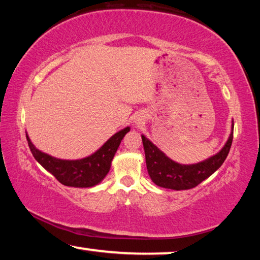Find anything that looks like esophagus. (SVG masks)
Wrapping results in <instances>:
<instances>
[{"instance_id": "34e87169", "label": "esophagus", "mask_w": 260, "mask_h": 260, "mask_svg": "<svg viewBox=\"0 0 260 260\" xmlns=\"http://www.w3.org/2000/svg\"><path fill=\"white\" fill-rule=\"evenodd\" d=\"M139 121H140V120H138V122H139Z\"/></svg>"}]
</instances>
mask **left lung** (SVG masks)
Masks as SVG:
<instances>
[{
    "label": "left lung",
    "mask_w": 260,
    "mask_h": 260,
    "mask_svg": "<svg viewBox=\"0 0 260 260\" xmlns=\"http://www.w3.org/2000/svg\"><path fill=\"white\" fill-rule=\"evenodd\" d=\"M233 133H234V124L227 143L217 155L192 165H181L171 160L156 146H153L146 136L142 135L148 173L152 181L162 188L174 189V190L195 188L210 175H212L225 161L232 147Z\"/></svg>",
    "instance_id": "obj_1"
}]
</instances>
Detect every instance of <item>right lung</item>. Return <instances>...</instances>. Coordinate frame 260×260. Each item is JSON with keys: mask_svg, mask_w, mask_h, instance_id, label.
<instances>
[{"mask_svg": "<svg viewBox=\"0 0 260 260\" xmlns=\"http://www.w3.org/2000/svg\"><path fill=\"white\" fill-rule=\"evenodd\" d=\"M129 127L111 136L98 151L79 160H64L43 153L33 146L27 135L28 147L35 159L50 172L58 181L69 187L88 188L100 183L108 174L118 147Z\"/></svg>", "mask_w": 260, "mask_h": 260, "instance_id": "1", "label": "right lung"}]
</instances>
